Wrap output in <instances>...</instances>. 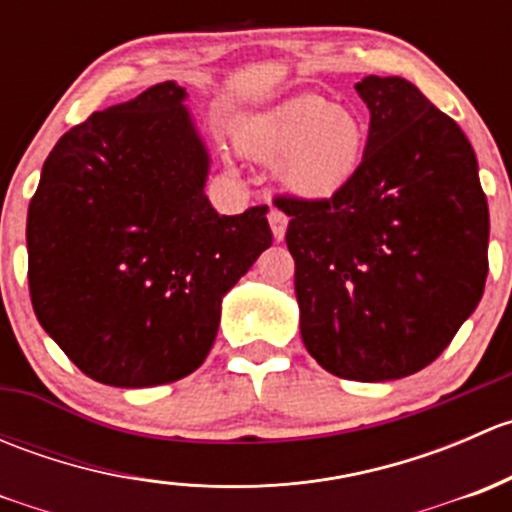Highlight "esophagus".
<instances>
[{
  "label": "esophagus",
  "instance_id": "1",
  "mask_svg": "<svg viewBox=\"0 0 512 512\" xmlns=\"http://www.w3.org/2000/svg\"><path fill=\"white\" fill-rule=\"evenodd\" d=\"M267 220H270V227H272V235H275V240H277V242L285 240L287 215L280 213V210H270V215H267Z\"/></svg>",
  "mask_w": 512,
  "mask_h": 512
}]
</instances>
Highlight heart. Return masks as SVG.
<instances>
[{"label":"heart","mask_w":512,"mask_h":512,"mask_svg":"<svg viewBox=\"0 0 512 512\" xmlns=\"http://www.w3.org/2000/svg\"><path fill=\"white\" fill-rule=\"evenodd\" d=\"M235 146L242 156L275 163V180L292 198L327 203L359 175L369 126L354 106L309 94L245 123Z\"/></svg>","instance_id":"b5f03b06"}]
</instances>
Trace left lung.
Instances as JSON below:
<instances>
[{
    "label": "left lung",
    "mask_w": 512,
    "mask_h": 512,
    "mask_svg": "<svg viewBox=\"0 0 512 512\" xmlns=\"http://www.w3.org/2000/svg\"><path fill=\"white\" fill-rule=\"evenodd\" d=\"M371 113L354 183L289 215L299 329L339 379L391 381L438 359L483 297L488 200L466 133L401 76L354 86Z\"/></svg>",
    "instance_id": "obj_1"
}]
</instances>
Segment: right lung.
Returning a JSON list of instances; mask_svg holds the SVG:
<instances>
[{
    "mask_svg": "<svg viewBox=\"0 0 512 512\" xmlns=\"http://www.w3.org/2000/svg\"><path fill=\"white\" fill-rule=\"evenodd\" d=\"M175 81L59 138L27 215L29 294L44 332L98 384L193 374L220 304L272 245L267 208L218 215L210 156Z\"/></svg>",
    "mask_w": 512,
    "mask_h": 512,
    "instance_id": "obj_1",
    "label": "right lung"
}]
</instances>
